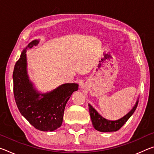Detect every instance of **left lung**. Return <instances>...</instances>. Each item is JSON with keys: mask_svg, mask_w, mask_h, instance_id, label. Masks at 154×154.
Here are the masks:
<instances>
[{"mask_svg": "<svg viewBox=\"0 0 154 154\" xmlns=\"http://www.w3.org/2000/svg\"><path fill=\"white\" fill-rule=\"evenodd\" d=\"M138 103H139V98H137L136 103L132 109L130 110L126 115H125L122 118L117 119V120H109V119H105L102 116L98 113V111L93 107V106L89 103V112L91 119H92V125L94 128L100 132H115L121 128V127L124 126V124L128 120V119L132 116L134 111L137 107Z\"/></svg>", "mask_w": 154, "mask_h": 154, "instance_id": "1", "label": "left lung"}]
</instances>
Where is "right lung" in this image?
Masks as SVG:
<instances>
[{"instance_id":"obj_1","label":"right lung","mask_w":154,"mask_h":154,"mask_svg":"<svg viewBox=\"0 0 154 154\" xmlns=\"http://www.w3.org/2000/svg\"><path fill=\"white\" fill-rule=\"evenodd\" d=\"M39 41L35 39L28 43L15 63L13 73L14 93L18 109L29 123L36 129L51 132L61 126L65 106L79 85L64 83L45 93L36 89L28 74L26 51Z\"/></svg>"}]
</instances>
